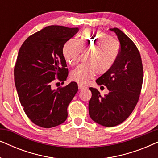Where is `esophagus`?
<instances>
[{"label": "esophagus", "instance_id": "34e87169", "mask_svg": "<svg viewBox=\"0 0 158 158\" xmlns=\"http://www.w3.org/2000/svg\"><path fill=\"white\" fill-rule=\"evenodd\" d=\"M78 88L80 90H84V89H85L86 87H85V86H83V85H81V84H78Z\"/></svg>", "mask_w": 158, "mask_h": 158}]
</instances>
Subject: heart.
Here are the masks:
<instances>
[{
	"mask_svg": "<svg viewBox=\"0 0 158 158\" xmlns=\"http://www.w3.org/2000/svg\"><path fill=\"white\" fill-rule=\"evenodd\" d=\"M90 49V55L86 59L87 64L78 65L70 73L71 80L81 85H86L96 73L105 74L113 68L119 56L121 44L118 40L104 32L86 29L77 40L70 39L67 41L62 53L67 62L73 65L80 54Z\"/></svg>",
	"mask_w": 158,
	"mask_h": 158,
	"instance_id": "1",
	"label": "heart"
}]
</instances>
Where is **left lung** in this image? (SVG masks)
Instances as JSON below:
<instances>
[{
    "instance_id": "obj_1",
    "label": "left lung",
    "mask_w": 158,
    "mask_h": 158,
    "mask_svg": "<svg viewBox=\"0 0 158 158\" xmlns=\"http://www.w3.org/2000/svg\"><path fill=\"white\" fill-rule=\"evenodd\" d=\"M110 31L117 36L120 54L113 68L96 81L109 92L102 97L96 88H89L92 97L88 104L92 120L107 127L120 124L129 117L139 100L143 81L142 60L136 45L117 28Z\"/></svg>"
}]
</instances>
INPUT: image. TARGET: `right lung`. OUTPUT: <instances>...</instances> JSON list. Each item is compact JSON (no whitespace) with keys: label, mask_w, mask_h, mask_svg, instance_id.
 I'll use <instances>...</instances> for the list:
<instances>
[{"label":"right lung","mask_w":158,"mask_h":158,"mask_svg":"<svg viewBox=\"0 0 158 158\" xmlns=\"http://www.w3.org/2000/svg\"><path fill=\"white\" fill-rule=\"evenodd\" d=\"M77 31L78 28L49 26L28 37L19 51L14 81L19 101L29 119L41 127L62 124L78 90L75 82L52 88L55 78L64 81L68 77L62 48Z\"/></svg>","instance_id":"add662e5"}]
</instances>
